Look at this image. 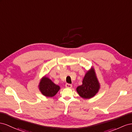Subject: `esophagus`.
<instances>
[{
  "mask_svg": "<svg viewBox=\"0 0 132 132\" xmlns=\"http://www.w3.org/2000/svg\"><path fill=\"white\" fill-rule=\"evenodd\" d=\"M65 87H66V88H71V87H72V85L69 84H66L65 85Z\"/></svg>",
  "mask_w": 132,
  "mask_h": 132,
  "instance_id": "1",
  "label": "esophagus"
}]
</instances>
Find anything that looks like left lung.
Wrapping results in <instances>:
<instances>
[{"instance_id":"8db88e82","label":"left lung","mask_w":132,"mask_h":132,"mask_svg":"<svg viewBox=\"0 0 132 132\" xmlns=\"http://www.w3.org/2000/svg\"><path fill=\"white\" fill-rule=\"evenodd\" d=\"M100 84L98 80L94 67L86 72L83 78L82 84L76 88V91L80 97L84 99H90L98 92Z\"/></svg>"}]
</instances>
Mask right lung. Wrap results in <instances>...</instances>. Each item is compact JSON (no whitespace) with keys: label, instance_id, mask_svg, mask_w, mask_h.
<instances>
[{"label":"right lung","instance_id":"obj_1","mask_svg":"<svg viewBox=\"0 0 132 132\" xmlns=\"http://www.w3.org/2000/svg\"><path fill=\"white\" fill-rule=\"evenodd\" d=\"M38 88L42 95L47 97L55 96L60 89V86L54 84L46 76H44L41 78Z\"/></svg>","mask_w":132,"mask_h":132}]
</instances>
